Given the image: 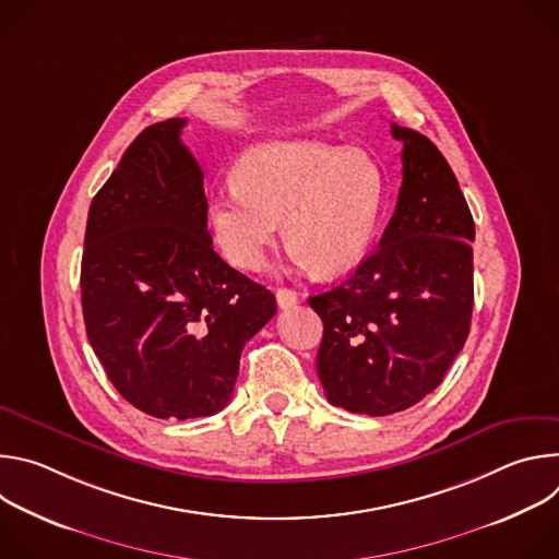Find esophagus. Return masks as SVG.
<instances>
[{
	"instance_id": "34e87169",
	"label": "esophagus",
	"mask_w": 559,
	"mask_h": 559,
	"mask_svg": "<svg viewBox=\"0 0 559 559\" xmlns=\"http://www.w3.org/2000/svg\"><path fill=\"white\" fill-rule=\"evenodd\" d=\"M276 302H278L281 309H287V307L298 302V294L294 289H289V287H278L276 289Z\"/></svg>"
}]
</instances>
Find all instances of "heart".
Here are the masks:
<instances>
[{"mask_svg":"<svg viewBox=\"0 0 559 559\" xmlns=\"http://www.w3.org/2000/svg\"><path fill=\"white\" fill-rule=\"evenodd\" d=\"M386 197L384 175L358 147L276 139L246 152L236 186L216 192L210 221L223 257L259 272L285 218L300 267L341 274L369 252Z\"/></svg>","mask_w":559,"mask_h":559,"instance_id":"heart-1","label":"heart"}]
</instances>
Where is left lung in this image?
Wrapping results in <instances>:
<instances>
[{
	"label": "left lung",
	"instance_id": "8db88e82",
	"mask_svg": "<svg viewBox=\"0 0 559 559\" xmlns=\"http://www.w3.org/2000/svg\"><path fill=\"white\" fill-rule=\"evenodd\" d=\"M403 141V186L384 234L358 270L309 296L323 341L316 371L328 401L389 416L420 403L466 343L473 311L475 225L442 152L391 123Z\"/></svg>",
	"mask_w": 559,
	"mask_h": 559
}]
</instances>
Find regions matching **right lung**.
Wrapping results in <instances>:
<instances>
[{
	"instance_id": "add662e5",
	"label": "right lung",
	"mask_w": 559,
	"mask_h": 559,
	"mask_svg": "<svg viewBox=\"0 0 559 559\" xmlns=\"http://www.w3.org/2000/svg\"><path fill=\"white\" fill-rule=\"evenodd\" d=\"M186 119L147 126L95 194L82 259L88 341L126 401L154 418H203L231 397L246 343L276 313L207 231Z\"/></svg>"
}]
</instances>
